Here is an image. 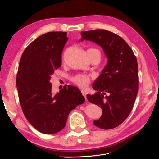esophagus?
I'll return each mask as SVG.
<instances>
[{
    "instance_id": "1",
    "label": "esophagus",
    "mask_w": 159,
    "mask_h": 159,
    "mask_svg": "<svg viewBox=\"0 0 159 159\" xmlns=\"http://www.w3.org/2000/svg\"><path fill=\"white\" fill-rule=\"evenodd\" d=\"M81 93H82V95L84 96V98H85V100L87 99V98H86V93H85V91H83V90H81Z\"/></svg>"
}]
</instances>
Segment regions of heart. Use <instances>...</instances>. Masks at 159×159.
Masks as SVG:
<instances>
[{
    "instance_id": "obj_1",
    "label": "heart",
    "mask_w": 159,
    "mask_h": 159,
    "mask_svg": "<svg viewBox=\"0 0 159 159\" xmlns=\"http://www.w3.org/2000/svg\"><path fill=\"white\" fill-rule=\"evenodd\" d=\"M88 52L95 53V54H98L100 57V53L98 50L90 49ZM71 81H73L74 83H75V84L78 85V86H80V87L82 88H85L89 84L90 81H91V77L88 75L80 74H77V75L72 77Z\"/></svg>"
}]
</instances>
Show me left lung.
<instances>
[{
  "label": "left lung",
  "mask_w": 159,
  "mask_h": 159,
  "mask_svg": "<svg viewBox=\"0 0 159 159\" xmlns=\"http://www.w3.org/2000/svg\"><path fill=\"white\" fill-rule=\"evenodd\" d=\"M81 38L102 48L107 62L93 84L96 91L87 95L91 103L102 107L101 117L93 121L96 127L111 129L121 125L133 109L138 92V64L134 53L121 37L105 30L81 32Z\"/></svg>",
  "instance_id": "8db88e82"
}]
</instances>
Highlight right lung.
<instances>
[{
    "label": "right lung",
    "instance_id": "1",
    "mask_svg": "<svg viewBox=\"0 0 159 159\" xmlns=\"http://www.w3.org/2000/svg\"><path fill=\"white\" fill-rule=\"evenodd\" d=\"M68 40L67 32H50L26 48L21 56L16 87L24 115L32 125L44 134H54L66 126L70 112L82 104L80 89L64 85L52 93L51 77L61 65V53Z\"/></svg>",
    "mask_w": 159,
    "mask_h": 159
}]
</instances>
